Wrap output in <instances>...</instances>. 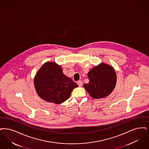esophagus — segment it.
<instances>
[{
    "instance_id": "1",
    "label": "esophagus",
    "mask_w": 149,
    "mask_h": 149,
    "mask_svg": "<svg viewBox=\"0 0 149 149\" xmlns=\"http://www.w3.org/2000/svg\"><path fill=\"white\" fill-rule=\"evenodd\" d=\"M77 85H79V86H81L83 85V82L81 80H79L77 82Z\"/></svg>"
}]
</instances>
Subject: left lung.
Masks as SVG:
<instances>
[{
	"instance_id": "8db88e82",
	"label": "left lung",
	"mask_w": 149,
	"mask_h": 149,
	"mask_svg": "<svg viewBox=\"0 0 149 149\" xmlns=\"http://www.w3.org/2000/svg\"><path fill=\"white\" fill-rule=\"evenodd\" d=\"M89 82L84 88L94 99L105 97L113 91L116 83V75L113 68L101 63L93 68L88 74Z\"/></svg>"
}]
</instances>
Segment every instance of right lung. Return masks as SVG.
Returning <instances> with one entry per match:
<instances>
[{
  "mask_svg": "<svg viewBox=\"0 0 149 149\" xmlns=\"http://www.w3.org/2000/svg\"><path fill=\"white\" fill-rule=\"evenodd\" d=\"M34 83L42 99L57 104L68 99L72 91L78 86L63 74L61 67L54 62H47L42 66L36 74Z\"/></svg>",
  "mask_w": 149,
  "mask_h": 149,
  "instance_id": "add662e5",
  "label": "right lung"
}]
</instances>
